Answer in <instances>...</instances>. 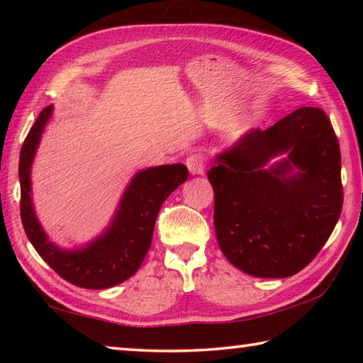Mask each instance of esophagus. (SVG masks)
<instances>
[{
  "label": "esophagus",
  "instance_id": "obj_1",
  "mask_svg": "<svg viewBox=\"0 0 363 363\" xmlns=\"http://www.w3.org/2000/svg\"><path fill=\"white\" fill-rule=\"evenodd\" d=\"M186 164L190 171V174H194V176L203 174L205 168H206V158L203 153H192V155L187 157Z\"/></svg>",
  "mask_w": 363,
  "mask_h": 363
}]
</instances>
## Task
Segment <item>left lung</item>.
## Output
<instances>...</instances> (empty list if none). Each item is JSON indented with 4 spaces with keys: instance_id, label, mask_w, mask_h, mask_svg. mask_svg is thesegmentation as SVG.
<instances>
[{
    "instance_id": "obj_1",
    "label": "left lung",
    "mask_w": 363,
    "mask_h": 363,
    "mask_svg": "<svg viewBox=\"0 0 363 363\" xmlns=\"http://www.w3.org/2000/svg\"><path fill=\"white\" fill-rule=\"evenodd\" d=\"M208 179L220 251L253 277L285 279L303 270L341 214L340 144L328 116L315 107L245 133L214 157Z\"/></svg>"
}]
</instances>
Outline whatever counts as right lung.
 <instances>
[{"instance_id":"right-lung-1","label":"right lung","mask_w":363,"mask_h":363,"mask_svg":"<svg viewBox=\"0 0 363 363\" xmlns=\"http://www.w3.org/2000/svg\"><path fill=\"white\" fill-rule=\"evenodd\" d=\"M52 106L41 110L23 140L19 160L21 218L30 243L60 277L88 290H106L138 272L150 248L153 227L163 201L186 182V164H162L138 171L121 195L112 220L101 235L79 248L65 250L48 238L35 214L32 164L41 134L52 116Z\"/></svg>"}]
</instances>
